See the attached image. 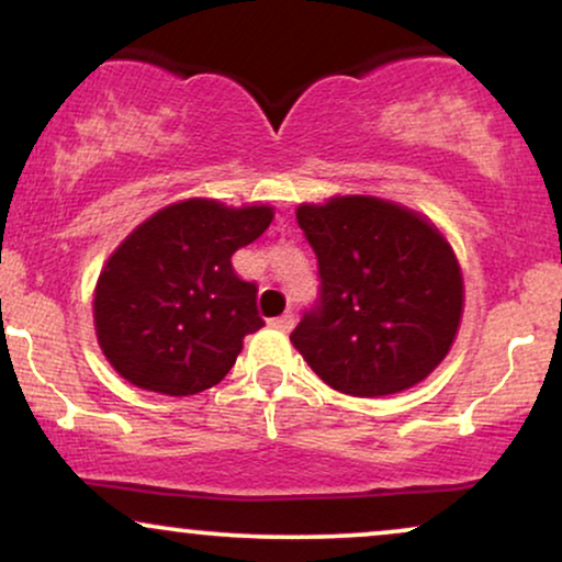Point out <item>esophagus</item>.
I'll return each instance as SVG.
<instances>
[{
  "mask_svg": "<svg viewBox=\"0 0 562 562\" xmlns=\"http://www.w3.org/2000/svg\"><path fill=\"white\" fill-rule=\"evenodd\" d=\"M270 325L286 334V330L294 328V313H283L281 317H273V321H270Z\"/></svg>",
  "mask_w": 562,
  "mask_h": 562,
  "instance_id": "34e87169",
  "label": "esophagus"
}]
</instances>
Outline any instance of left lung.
<instances>
[{
  "mask_svg": "<svg viewBox=\"0 0 562 562\" xmlns=\"http://www.w3.org/2000/svg\"><path fill=\"white\" fill-rule=\"evenodd\" d=\"M321 292L292 330L313 370L349 396H391L442 362L459 330L453 249L417 213L378 198L300 205Z\"/></svg>",
  "mask_w": 562,
  "mask_h": 562,
  "instance_id": "obj_1",
  "label": "left lung"
}]
</instances>
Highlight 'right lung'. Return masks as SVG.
Masks as SVG:
<instances>
[{
	"label": "right lung",
	"mask_w": 562,
	"mask_h": 562,
	"mask_svg": "<svg viewBox=\"0 0 562 562\" xmlns=\"http://www.w3.org/2000/svg\"><path fill=\"white\" fill-rule=\"evenodd\" d=\"M273 221L266 205L184 200L150 216L109 258L95 286L99 344L124 380L192 396L224 380L241 338L262 328L258 283L232 255Z\"/></svg>",
	"instance_id": "1"
}]
</instances>
